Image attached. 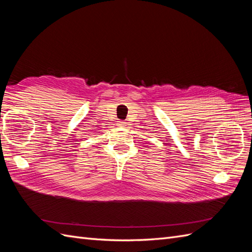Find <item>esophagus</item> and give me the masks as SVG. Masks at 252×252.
<instances>
[{
	"instance_id": "esophagus-1",
	"label": "esophagus",
	"mask_w": 252,
	"mask_h": 252,
	"mask_svg": "<svg viewBox=\"0 0 252 252\" xmlns=\"http://www.w3.org/2000/svg\"><path fill=\"white\" fill-rule=\"evenodd\" d=\"M119 126H121V127H125L126 126V122H124V121H119V124H118Z\"/></svg>"
}]
</instances>
